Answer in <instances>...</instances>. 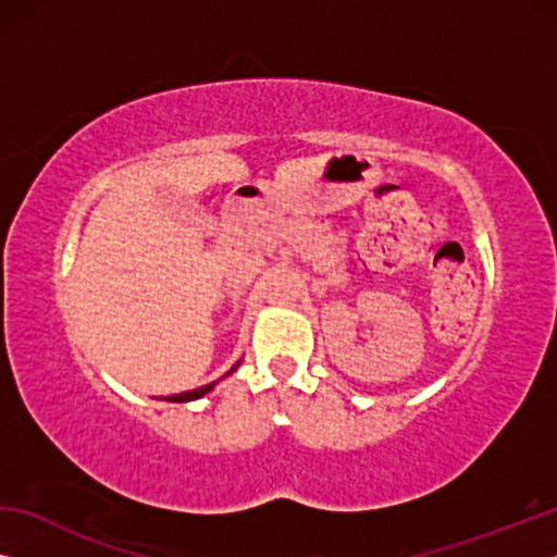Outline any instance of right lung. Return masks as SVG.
<instances>
[{
  "mask_svg": "<svg viewBox=\"0 0 557 557\" xmlns=\"http://www.w3.org/2000/svg\"><path fill=\"white\" fill-rule=\"evenodd\" d=\"M238 366H240V361L235 363L233 369H231L228 373H225V375H231L235 369H238ZM213 388H215V383H209V385H201V388H196V391H186V393H182V395H172V398H169V400H172V403H191V400L203 398V395L211 393Z\"/></svg>",
  "mask_w": 557,
  "mask_h": 557,
  "instance_id": "obj_1",
  "label": "right lung"
}]
</instances>
